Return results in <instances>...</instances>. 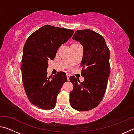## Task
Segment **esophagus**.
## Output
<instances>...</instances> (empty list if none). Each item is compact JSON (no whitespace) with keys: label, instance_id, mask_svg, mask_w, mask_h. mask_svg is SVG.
<instances>
[{"label":"esophagus","instance_id":"34e87169","mask_svg":"<svg viewBox=\"0 0 134 134\" xmlns=\"http://www.w3.org/2000/svg\"><path fill=\"white\" fill-rule=\"evenodd\" d=\"M70 74H67V80H69V78H70Z\"/></svg>","mask_w":134,"mask_h":134}]
</instances>
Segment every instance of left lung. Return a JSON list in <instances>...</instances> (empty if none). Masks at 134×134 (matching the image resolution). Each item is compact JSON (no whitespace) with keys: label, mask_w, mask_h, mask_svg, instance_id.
Returning a JSON list of instances; mask_svg holds the SVG:
<instances>
[{"label":"left lung","mask_w":134,"mask_h":134,"mask_svg":"<svg viewBox=\"0 0 134 134\" xmlns=\"http://www.w3.org/2000/svg\"><path fill=\"white\" fill-rule=\"evenodd\" d=\"M72 38L83 47L81 76L85 80L80 82L74 76L70 77L73 85L70 93V105L78 111L90 110L100 103L107 87L109 49L102 36L90 29L77 30Z\"/></svg>","instance_id":"8db88e82"}]
</instances>
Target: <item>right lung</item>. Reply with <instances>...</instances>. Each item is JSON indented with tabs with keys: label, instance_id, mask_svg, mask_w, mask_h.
Returning a JSON list of instances; mask_svg holds the SVG:
<instances>
[{
	"label": "right lung",
	"instance_id": "obj_1",
	"mask_svg": "<svg viewBox=\"0 0 134 134\" xmlns=\"http://www.w3.org/2000/svg\"><path fill=\"white\" fill-rule=\"evenodd\" d=\"M73 30L44 25L29 36L25 44L22 58V79L30 102L42 109H53L62 86L67 81L60 71L47 75L48 61L53 60L62 44L71 37Z\"/></svg>",
	"mask_w": 134,
	"mask_h": 134
}]
</instances>
